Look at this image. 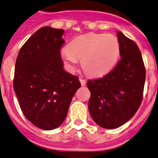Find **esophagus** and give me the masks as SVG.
<instances>
[{
  "label": "esophagus",
  "mask_w": 158,
  "mask_h": 158,
  "mask_svg": "<svg viewBox=\"0 0 158 158\" xmlns=\"http://www.w3.org/2000/svg\"><path fill=\"white\" fill-rule=\"evenodd\" d=\"M79 81H80V82H81V86H85V85H86V80H85V79L80 78V79H79Z\"/></svg>",
  "instance_id": "34e87169"
}]
</instances>
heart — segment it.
<instances>
[{
  "instance_id": "b5f03b06",
  "label": "heart",
  "mask_w": 158,
  "mask_h": 158,
  "mask_svg": "<svg viewBox=\"0 0 158 158\" xmlns=\"http://www.w3.org/2000/svg\"><path fill=\"white\" fill-rule=\"evenodd\" d=\"M118 39L112 35L88 34L75 38L69 47L61 49V56L68 69L73 70L77 60L82 69L91 77H100L110 71L120 56Z\"/></svg>"
}]
</instances>
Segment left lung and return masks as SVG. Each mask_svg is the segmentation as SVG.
<instances>
[{"label":"left lung","instance_id":"obj_1","mask_svg":"<svg viewBox=\"0 0 158 158\" xmlns=\"http://www.w3.org/2000/svg\"><path fill=\"white\" fill-rule=\"evenodd\" d=\"M121 59L103 77L89 80V114L98 125L116 129L131 119L140 107L145 82V67L135 42L120 31Z\"/></svg>","mask_w":158,"mask_h":158}]
</instances>
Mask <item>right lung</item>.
Instances as JSON below:
<instances>
[{"instance_id": "obj_1", "label": "right lung", "mask_w": 158, "mask_h": 158, "mask_svg": "<svg viewBox=\"0 0 158 158\" xmlns=\"http://www.w3.org/2000/svg\"><path fill=\"white\" fill-rule=\"evenodd\" d=\"M63 29L42 27L18 54L14 90L24 116L34 125L54 130L66 118L72 98L81 87L78 77L63 69Z\"/></svg>"}]
</instances>
